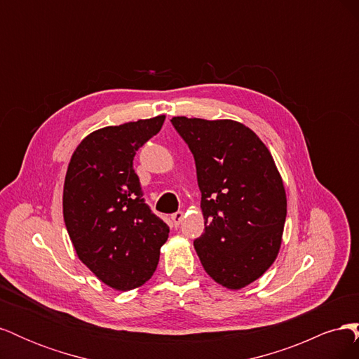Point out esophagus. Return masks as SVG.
Listing matches in <instances>:
<instances>
[{
  "instance_id": "34e87169",
  "label": "esophagus",
  "mask_w": 359,
  "mask_h": 359,
  "mask_svg": "<svg viewBox=\"0 0 359 359\" xmlns=\"http://www.w3.org/2000/svg\"><path fill=\"white\" fill-rule=\"evenodd\" d=\"M170 220H172V226L173 227H178L181 224V222L184 220V212L182 211H177L175 214H172Z\"/></svg>"
}]
</instances>
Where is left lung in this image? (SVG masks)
Here are the masks:
<instances>
[{
  "label": "left lung",
  "instance_id": "obj_1",
  "mask_svg": "<svg viewBox=\"0 0 359 359\" xmlns=\"http://www.w3.org/2000/svg\"><path fill=\"white\" fill-rule=\"evenodd\" d=\"M196 163L203 233L194 248L227 289L253 283L273 265L286 222V193L273 156L253 130L232 119H170Z\"/></svg>",
  "mask_w": 359,
  "mask_h": 359
}]
</instances>
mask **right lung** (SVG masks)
<instances>
[{"label": "right lung", "instance_id": "obj_1", "mask_svg": "<svg viewBox=\"0 0 359 359\" xmlns=\"http://www.w3.org/2000/svg\"><path fill=\"white\" fill-rule=\"evenodd\" d=\"M165 115L95 130L76 148L64 181V222L78 257L116 290L151 278L169 227L142 198L136 151L160 132Z\"/></svg>", "mask_w": 359, "mask_h": 359}]
</instances>
